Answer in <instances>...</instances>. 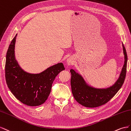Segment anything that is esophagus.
I'll list each match as a JSON object with an SVG mask.
<instances>
[{
  "label": "esophagus",
  "mask_w": 131,
  "mask_h": 131,
  "mask_svg": "<svg viewBox=\"0 0 131 131\" xmlns=\"http://www.w3.org/2000/svg\"><path fill=\"white\" fill-rule=\"evenodd\" d=\"M73 62V59L72 58H69L67 59V63H68V65H72Z\"/></svg>",
  "instance_id": "34e87169"
}]
</instances>
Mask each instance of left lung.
Here are the masks:
<instances>
[{
    "mask_svg": "<svg viewBox=\"0 0 131 131\" xmlns=\"http://www.w3.org/2000/svg\"><path fill=\"white\" fill-rule=\"evenodd\" d=\"M122 47L125 56L124 65L118 80L109 87L96 88L89 85L80 74L74 70L71 69L72 93L74 98L78 103L87 107H98L109 102L119 90L125 81L127 62V55L123 43Z\"/></svg>",
    "mask_w": 131,
    "mask_h": 131,
    "instance_id": "8db88e82",
    "label": "left lung"
}]
</instances>
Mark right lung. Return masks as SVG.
<instances>
[{
	"mask_svg": "<svg viewBox=\"0 0 131 131\" xmlns=\"http://www.w3.org/2000/svg\"><path fill=\"white\" fill-rule=\"evenodd\" d=\"M14 37L7 49L5 62V80L13 95L21 103L28 106L42 105L49 96L55 77L64 70L62 62L51 66L39 73L25 71L15 59Z\"/></svg>",
	"mask_w": 131,
	"mask_h": 131,
	"instance_id": "add662e5",
	"label": "right lung"
}]
</instances>
